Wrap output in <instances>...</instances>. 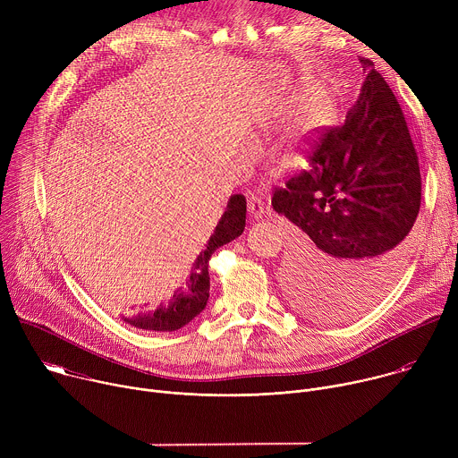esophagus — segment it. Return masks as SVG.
Instances as JSON below:
<instances>
[{
    "instance_id": "34e87169",
    "label": "esophagus",
    "mask_w": 458,
    "mask_h": 458,
    "mask_svg": "<svg viewBox=\"0 0 458 458\" xmlns=\"http://www.w3.org/2000/svg\"><path fill=\"white\" fill-rule=\"evenodd\" d=\"M248 212L253 219H260L267 212V203L263 198H259V195H251L250 201H248Z\"/></svg>"
}]
</instances>
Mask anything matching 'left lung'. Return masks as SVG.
I'll list each match as a JSON object with an SVG mask.
<instances>
[{
  "label": "left lung",
  "instance_id": "left-lung-1",
  "mask_svg": "<svg viewBox=\"0 0 458 458\" xmlns=\"http://www.w3.org/2000/svg\"><path fill=\"white\" fill-rule=\"evenodd\" d=\"M359 99L320 136L310 168L276 188L272 207L295 235L288 274L301 308L344 320L395 283L420 210L419 157L401 105L375 64L360 57Z\"/></svg>",
  "mask_w": 458,
  "mask_h": 458
}]
</instances>
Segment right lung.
<instances>
[{
	"mask_svg": "<svg viewBox=\"0 0 458 458\" xmlns=\"http://www.w3.org/2000/svg\"><path fill=\"white\" fill-rule=\"evenodd\" d=\"M246 225V199L244 195L235 193L228 199L226 210L221 216L214 233L210 235L207 248L193 260L190 276L184 288H177L166 304H161L154 311L136 313L132 317H123L124 322L132 324L134 328L148 332H175L186 326L193 317H198L210 297V276L208 260L212 253L232 242L244 232Z\"/></svg>",
	"mask_w": 458,
	"mask_h": 458,
	"instance_id": "right-lung-1",
	"label": "right lung"
}]
</instances>
